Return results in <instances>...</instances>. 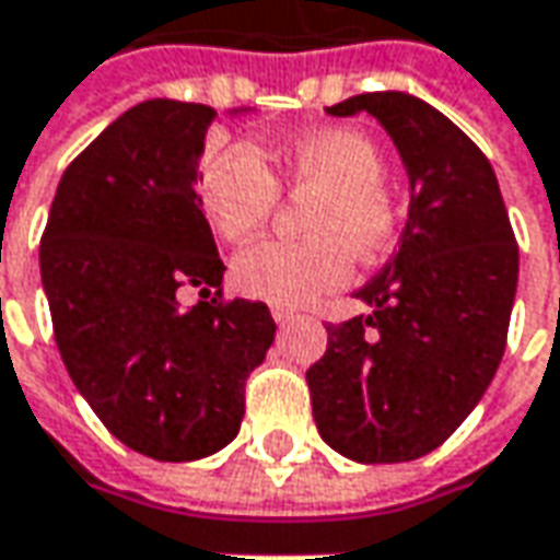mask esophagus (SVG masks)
<instances>
[{"label": "esophagus", "mask_w": 560, "mask_h": 560, "mask_svg": "<svg viewBox=\"0 0 560 560\" xmlns=\"http://www.w3.org/2000/svg\"><path fill=\"white\" fill-rule=\"evenodd\" d=\"M273 320H277L280 327H287V324H292V320H299V314L290 312V308H280V305H277V308H273Z\"/></svg>", "instance_id": "esophagus-1"}]
</instances>
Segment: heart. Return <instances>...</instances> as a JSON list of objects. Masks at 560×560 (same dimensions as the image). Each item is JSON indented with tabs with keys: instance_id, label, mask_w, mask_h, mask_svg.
<instances>
[{
	"instance_id": "heart-1",
	"label": "heart",
	"mask_w": 560,
	"mask_h": 560,
	"mask_svg": "<svg viewBox=\"0 0 560 560\" xmlns=\"http://www.w3.org/2000/svg\"><path fill=\"white\" fill-rule=\"evenodd\" d=\"M290 189L317 192L305 243H258L233 261L236 287L280 308H302L352 277L358 255L393 246L398 205L383 184V149L355 127H327L280 155ZM199 199L226 243H246L268 226L280 186L252 145H224L202 164Z\"/></svg>"
}]
</instances>
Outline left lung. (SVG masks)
<instances>
[{
    "label": "left lung",
    "mask_w": 560,
    "mask_h": 560,
    "mask_svg": "<svg viewBox=\"0 0 560 560\" xmlns=\"http://www.w3.org/2000/svg\"><path fill=\"white\" fill-rule=\"evenodd\" d=\"M368 112L408 174L396 255L355 292L371 314L327 327L308 368L317 433L361 464L415 462L477 408L505 355L517 243L483 152L408 93H361L327 115Z\"/></svg>",
    "instance_id": "obj_1"
}]
</instances>
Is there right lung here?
<instances>
[{"label": "right lung", "instance_id": "obj_1", "mask_svg": "<svg viewBox=\"0 0 560 560\" xmlns=\"http://www.w3.org/2000/svg\"><path fill=\"white\" fill-rule=\"evenodd\" d=\"M214 120V108L177 98L124 112L65 171L39 243L77 393L155 462H196L236 440L246 376L277 334L265 302H221L226 268L196 192ZM186 285L215 299L180 310Z\"/></svg>", "mask_w": 560, "mask_h": 560}]
</instances>
